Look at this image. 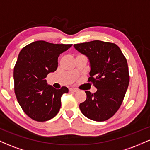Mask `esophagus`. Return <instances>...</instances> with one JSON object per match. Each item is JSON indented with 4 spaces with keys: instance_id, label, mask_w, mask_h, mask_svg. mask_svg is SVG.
<instances>
[{
    "instance_id": "obj_1",
    "label": "esophagus",
    "mask_w": 150,
    "mask_h": 150,
    "mask_svg": "<svg viewBox=\"0 0 150 150\" xmlns=\"http://www.w3.org/2000/svg\"><path fill=\"white\" fill-rule=\"evenodd\" d=\"M69 90L70 91V92H77V89L75 88V87H71V88H70Z\"/></svg>"
}]
</instances>
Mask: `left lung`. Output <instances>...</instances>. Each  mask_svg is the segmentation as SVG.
<instances>
[{"instance_id": "1", "label": "left lung", "mask_w": 150, "mask_h": 150, "mask_svg": "<svg viewBox=\"0 0 150 150\" xmlns=\"http://www.w3.org/2000/svg\"><path fill=\"white\" fill-rule=\"evenodd\" d=\"M74 47L88 58V81L97 89L94 94L85 91L87 99L80 103L81 112L95 121L108 120L120 108L128 87L130 77L126 58L113 43L94 40L74 44Z\"/></svg>"}]
</instances>
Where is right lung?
<instances>
[{"label":"right lung","instance_id":"add662e5","mask_svg":"<svg viewBox=\"0 0 150 150\" xmlns=\"http://www.w3.org/2000/svg\"><path fill=\"white\" fill-rule=\"evenodd\" d=\"M72 44H54L37 41L20 51L14 68L15 93L19 104L30 118L39 122L57 115L66 87L55 89L46 77L58 68V58Z\"/></svg>","mask_w":150,"mask_h":150}]
</instances>
